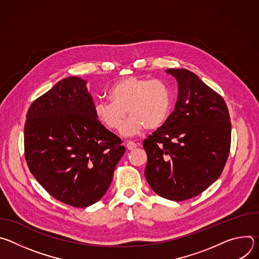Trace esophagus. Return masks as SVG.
Returning <instances> with one entry per match:
<instances>
[{
    "label": "esophagus",
    "mask_w": 259,
    "mask_h": 259,
    "mask_svg": "<svg viewBox=\"0 0 259 259\" xmlns=\"http://www.w3.org/2000/svg\"><path fill=\"white\" fill-rule=\"evenodd\" d=\"M137 143H135V142H133V141H127L126 142V147L127 149L129 150V151H133V150H135L136 147H137Z\"/></svg>",
    "instance_id": "34e87169"
}]
</instances>
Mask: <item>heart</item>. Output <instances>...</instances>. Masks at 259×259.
Listing matches in <instances>:
<instances>
[{
	"instance_id": "1",
	"label": "heart",
	"mask_w": 259,
	"mask_h": 259,
	"mask_svg": "<svg viewBox=\"0 0 259 259\" xmlns=\"http://www.w3.org/2000/svg\"><path fill=\"white\" fill-rule=\"evenodd\" d=\"M110 100L94 103L97 120L112 130L121 128L126 115L130 117L122 128V134L133 136L146 127L150 130L162 127L167 121L172 95L169 86L161 80L128 77L112 86Z\"/></svg>"
}]
</instances>
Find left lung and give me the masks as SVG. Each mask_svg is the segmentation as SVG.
Returning <instances> with one entry per match:
<instances>
[{
    "label": "left lung",
    "instance_id": "8db88e82",
    "mask_svg": "<svg viewBox=\"0 0 259 259\" xmlns=\"http://www.w3.org/2000/svg\"><path fill=\"white\" fill-rule=\"evenodd\" d=\"M178 84L174 112L143 141L145 178L159 196L183 201L200 195L227 163L232 125L218 93L186 68L166 70Z\"/></svg>",
    "mask_w": 259,
    "mask_h": 259
}]
</instances>
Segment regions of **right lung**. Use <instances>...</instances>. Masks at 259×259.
I'll return each mask as SVG.
<instances>
[{
  "mask_svg": "<svg viewBox=\"0 0 259 259\" xmlns=\"http://www.w3.org/2000/svg\"><path fill=\"white\" fill-rule=\"evenodd\" d=\"M94 114L87 82L67 77L34 100L24 125L27 166L55 199L73 207L98 202L126 149Z\"/></svg>",
  "mask_w": 259,
  "mask_h": 259,
  "instance_id": "right-lung-1",
  "label": "right lung"
}]
</instances>
